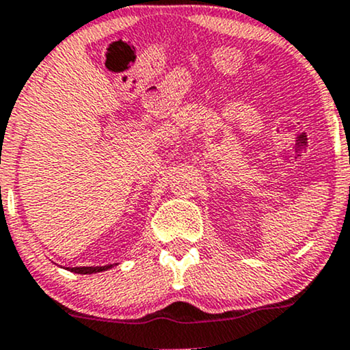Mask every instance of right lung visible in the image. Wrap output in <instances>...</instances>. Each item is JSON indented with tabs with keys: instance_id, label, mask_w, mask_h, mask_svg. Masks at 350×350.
I'll return each instance as SVG.
<instances>
[{
	"instance_id": "right-lung-1",
	"label": "right lung",
	"mask_w": 350,
	"mask_h": 350,
	"mask_svg": "<svg viewBox=\"0 0 350 350\" xmlns=\"http://www.w3.org/2000/svg\"><path fill=\"white\" fill-rule=\"evenodd\" d=\"M113 265H106V267H76V268H70L69 271L79 273V274H92V273H100L105 271V269H109Z\"/></svg>"
}]
</instances>
